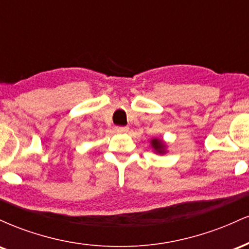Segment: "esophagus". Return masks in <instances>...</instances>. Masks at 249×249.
I'll return each mask as SVG.
<instances>
[{"label":"esophagus","mask_w":249,"mask_h":249,"mask_svg":"<svg viewBox=\"0 0 249 249\" xmlns=\"http://www.w3.org/2000/svg\"><path fill=\"white\" fill-rule=\"evenodd\" d=\"M115 130L119 133H125L128 131V127L127 126H116Z\"/></svg>","instance_id":"34e87169"}]
</instances>
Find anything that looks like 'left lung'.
<instances>
[{"mask_svg":"<svg viewBox=\"0 0 249 249\" xmlns=\"http://www.w3.org/2000/svg\"><path fill=\"white\" fill-rule=\"evenodd\" d=\"M151 146L153 147L154 152L156 153H159V154L166 153V145H165V142L160 141V139L158 138L152 139V141H151Z\"/></svg>","mask_w":249,"mask_h":249,"instance_id":"obj_1","label":"left lung"}]
</instances>
